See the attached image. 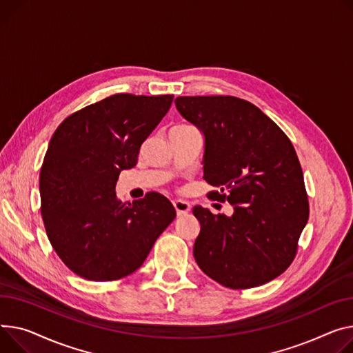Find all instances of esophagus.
Segmentation results:
<instances>
[{"mask_svg": "<svg viewBox=\"0 0 353 353\" xmlns=\"http://www.w3.org/2000/svg\"><path fill=\"white\" fill-rule=\"evenodd\" d=\"M173 205H174V208H176V213H177V216H184V214H187L190 211V208H192V205L187 203V201H184V200H174L173 201Z\"/></svg>", "mask_w": 353, "mask_h": 353, "instance_id": "esophagus-1", "label": "esophagus"}]
</instances>
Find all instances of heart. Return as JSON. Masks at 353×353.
<instances>
[{
  "label": "heart",
  "mask_w": 353,
  "mask_h": 353,
  "mask_svg": "<svg viewBox=\"0 0 353 353\" xmlns=\"http://www.w3.org/2000/svg\"><path fill=\"white\" fill-rule=\"evenodd\" d=\"M187 128H190V126H176L173 129H187Z\"/></svg>",
  "instance_id": "heart-1"
}]
</instances>
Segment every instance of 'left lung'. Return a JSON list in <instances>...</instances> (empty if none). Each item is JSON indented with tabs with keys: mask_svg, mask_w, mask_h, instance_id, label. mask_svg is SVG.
Wrapping results in <instances>:
<instances>
[{
	"mask_svg": "<svg viewBox=\"0 0 353 353\" xmlns=\"http://www.w3.org/2000/svg\"><path fill=\"white\" fill-rule=\"evenodd\" d=\"M185 121L204 134V180L211 200L228 201L231 217L196 205L194 258L210 278L231 290L260 287L294 261L310 217L303 173L288 136L248 101L179 97Z\"/></svg>",
	"mask_w": 353,
	"mask_h": 353,
	"instance_id": "obj_1",
	"label": "left lung"
}]
</instances>
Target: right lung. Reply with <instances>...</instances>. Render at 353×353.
I'll use <instances>...</instances> for the list:
<instances>
[{
    "instance_id": "1",
    "label": "right lung",
    "mask_w": 353,
    "mask_h": 353,
    "mask_svg": "<svg viewBox=\"0 0 353 353\" xmlns=\"http://www.w3.org/2000/svg\"><path fill=\"white\" fill-rule=\"evenodd\" d=\"M172 102L173 95L116 93L69 114L51 137L39 173L41 214L52 248L77 275L114 281L134 272L174 220L173 204L156 192L133 203L114 193Z\"/></svg>"
}]
</instances>
